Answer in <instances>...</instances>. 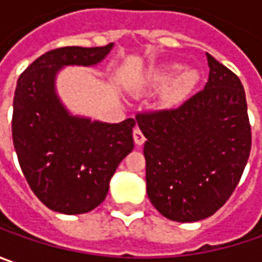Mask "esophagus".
Wrapping results in <instances>:
<instances>
[{
	"label": "esophagus",
	"mask_w": 262,
	"mask_h": 262,
	"mask_svg": "<svg viewBox=\"0 0 262 262\" xmlns=\"http://www.w3.org/2000/svg\"><path fill=\"white\" fill-rule=\"evenodd\" d=\"M133 136H134V141H136L137 146H141V144L146 141V137H144V134L141 133V129H140V128H134Z\"/></svg>",
	"instance_id": "obj_1"
}]
</instances>
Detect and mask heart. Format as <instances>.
Returning <instances> with one entry per match:
<instances>
[{
    "label": "heart",
    "mask_w": 262,
    "mask_h": 262,
    "mask_svg": "<svg viewBox=\"0 0 262 262\" xmlns=\"http://www.w3.org/2000/svg\"><path fill=\"white\" fill-rule=\"evenodd\" d=\"M181 64H166V66L151 68L146 76V86L153 90L167 87L162 102L166 107H178L185 103L188 97L194 92L200 81V74L195 70H188L185 73Z\"/></svg>",
    "instance_id": "obj_1"
}]
</instances>
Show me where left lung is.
I'll return each instance as SVG.
<instances>
[{"label": "left lung", "mask_w": 262, "mask_h": 262, "mask_svg": "<svg viewBox=\"0 0 262 262\" xmlns=\"http://www.w3.org/2000/svg\"><path fill=\"white\" fill-rule=\"evenodd\" d=\"M206 87L176 109L140 112L147 138V195L173 222L214 214L235 191L251 151L247 97L239 77L207 54Z\"/></svg>", "instance_id": "8db88e82"}]
</instances>
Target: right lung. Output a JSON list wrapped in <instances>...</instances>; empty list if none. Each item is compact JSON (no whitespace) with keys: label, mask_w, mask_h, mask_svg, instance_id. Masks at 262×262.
Here are the masks:
<instances>
[{"label":"right lung","mask_w":262,"mask_h":262,"mask_svg":"<svg viewBox=\"0 0 262 262\" xmlns=\"http://www.w3.org/2000/svg\"><path fill=\"white\" fill-rule=\"evenodd\" d=\"M112 46L52 49L17 80L11 129L18 163L35 195L62 214L99 206L118 165L134 148L136 119L106 124L71 115L55 92L62 67L96 66Z\"/></svg>","instance_id":"1"}]
</instances>
